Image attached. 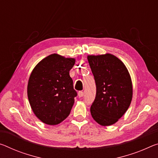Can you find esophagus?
Masks as SVG:
<instances>
[{"instance_id":"obj_1","label":"esophagus","mask_w":158,"mask_h":158,"mask_svg":"<svg viewBox=\"0 0 158 158\" xmlns=\"http://www.w3.org/2000/svg\"><path fill=\"white\" fill-rule=\"evenodd\" d=\"M83 96H84V92L83 91H79L78 92V96L79 98L83 97Z\"/></svg>"}]
</instances>
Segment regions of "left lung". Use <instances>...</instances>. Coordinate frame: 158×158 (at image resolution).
Listing matches in <instances>:
<instances>
[{"mask_svg": "<svg viewBox=\"0 0 158 158\" xmlns=\"http://www.w3.org/2000/svg\"><path fill=\"white\" fill-rule=\"evenodd\" d=\"M87 58L96 85L91 114L99 124L110 126L123 116L131 104V77L123 62L113 55L88 56Z\"/></svg>", "mask_w": 158, "mask_h": 158, "instance_id": "8db88e82", "label": "left lung"}]
</instances>
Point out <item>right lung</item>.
I'll return each instance as SVG.
<instances>
[{"label":"right lung","mask_w":158,"mask_h":158,"mask_svg":"<svg viewBox=\"0 0 158 158\" xmlns=\"http://www.w3.org/2000/svg\"><path fill=\"white\" fill-rule=\"evenodd\" d=\"M75 59L51 54L39 62L30 75L27 95L35 115L49 125L65 119L77 96L69 71Z\"/></svg>","instance_id":"right-lung-1"}]
</instances>
